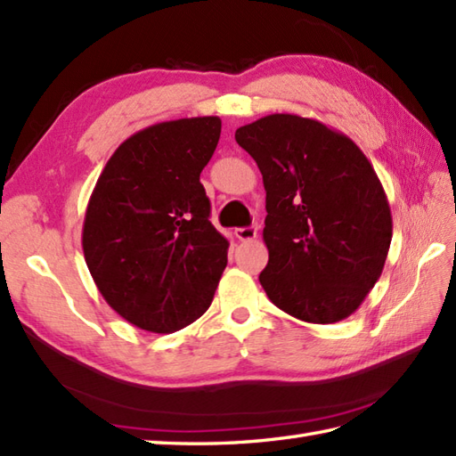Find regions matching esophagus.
Returning a JSON list of instances; mask_svg holds the SVG:
<instances>
[{"instance_id":"34e87169","label":"esophagus","mask_w":456,"mask_h":456,"mask_svg":"<svg viewBox=\"0 0 456 456\" xmlns=\"http://www.w3.org/2000/svg\"><path fill=\"white\" fill-rule=\"evenodd\" d=\"M256 233H258V229H256L255 225L235 229V235H237L239 240H255V239H256Z\"/></svg>"}]
</instances>
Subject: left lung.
Listing matches in <instances>:
<instances>
[{"label":"left lung","instance_id":"obj_1","mask_svg":"<svg viewBox=\"0 0 456 456\" xmlns=\"http://www.w3.org/2000/svg\"><path fill=\"white\" fill-rule=\"evenodd\" d=\"M266 190L258 280L276 307L307 323L354 314L388 256L392 213L364 152L335 129L274 113L235 133Z\"/></svg>","mask_w":456,"mask_h":456}]
</instances>
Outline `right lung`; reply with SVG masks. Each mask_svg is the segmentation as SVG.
Segmentation results:
<instances>
[{
	"instance_id": "1",
	"label": "right lung",
	"mask_w": 456,
	"mask_h": 456,
	"mask_svg": "<svg viewBox=\"0 0 456 456\" xmlns=\"http://www.w3.org/2000/svg\"><path fill=\"white\" fill-rule=\"evenodd\" d=\"M219 134V118L151 125L119 144L92 191L86 265L105 302L144 331L196 322L227 266L229 243L200 182Z\"/></svg>"
}]
</instances>
